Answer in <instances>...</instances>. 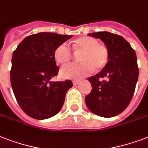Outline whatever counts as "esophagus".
<instances>
[{"label": "esophagus", "mask_w": 148, "mask_h": 148, "mask_svg": "<svg viewBox=\"0 0 148 148\" xmlns=\"http://www.w3.org/2000/svg\"><path fill=\"white\" fill-rule=\"evenodd\" d=\"M79 83H80V81H73V84H74V85H77Z\"/></svg>", "instance_id": "obj_1"}]
</instances>
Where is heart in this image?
Here are the masks:
<instances>
[{"label": "heart", "instance_id": "heart-1", "mask_svg": "<svg viewBox=\"0 0 148 148\" xmlns=\"http://www.w3.org/2000/svg\"><path fill=\"white\" fill-rule=\"evenodd\" d=\"M76 53L80 56V64L71 63L64 65L60 70V76L64 79L79 80L92 74L95 67L102 69L108 64L109 52L106 46L99 45V41L91 37H83L77 39L73 45ZM56 61L64 64L73 58V52L67 43L60 45L54 51Z\"/></svg>", "mask_w": 148, "mask_h": 148}]
</instances>
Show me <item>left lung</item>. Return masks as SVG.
Instances as JSON below:
<instances>
[{
	"instance_id": "8db88e82",
	"label": "left lung",
	"mask_w": 148,
	"mask_h": 148,
	"mask_svg": "<svg viewBox=\"0 0 148 148\" xmlns=\"http://www.w3.org/2000/svg\"><path fill=\"white\" fill-rule=\"evenodd\" d=\"M88 35L104 43L109 59L101 72L88 78L92 90L86 96V105L96 115L114 117L126 109L135 90L139 74L135 51L123 37L115 34L101 31Z\"/></svg>"
}]
</instances>
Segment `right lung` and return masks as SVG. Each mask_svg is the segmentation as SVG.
<instances>
[{"label":"right lung","mask_w":148,"mask_h":148,"mask_svg":"<svg viewBox=\"0 0 148 148\" xmlns=\"http://www.w3.org/2000/svg\"><path fill=\"white\" fill-rule=\"evenodd\" d=\"M71 38L72 35L40 32L24 38L13 53V92L21 108L32 118L44 120L57 114L73 86L69 80L50 81L59 71L54 51Z\"/></svg>","instance_id":"add662e5"}]
</instances>
